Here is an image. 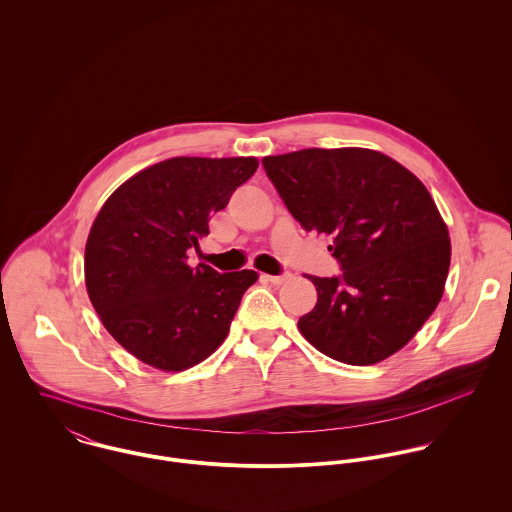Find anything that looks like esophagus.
Listing matches in <instances>:
<instances>
[{"instance_id":"1","label":"esophagus","mask_w":512,"mask_h":512,"mask_svg":"<svg viewBox=\"0 0 512 512\" xmlns=\"http://www.w3.org/2000/svg\"><path fill=\"white\" fill-rule=\"evenodd\" d=\"M262 280L264 282H270V284H274V286H280V284H284L286 280H290V274H282V276H262Z\"/></svg>"}]
</instances>
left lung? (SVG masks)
I'll use <instances>...</instances> for the list:
<instances>
[{
	"instance_id": "8db88e82",
	"label": "left lung",
	"mask_w": 512,
	"mask_h": 512,
	"mask_svg": "<svg viewBox=\"0 0 512 512\" xmlns=\"http://www.w3.org/2000/svg\"><path fill=\"white\" fill-rule=\"evenodd\" d=\"M262 165L293 219L333 238L329 250L341 266L333 278L309 276L317 303L297 321L303 337L347 365L400 351L438 307L451 258L424 183L363 147H309Z\"/></svg>"
}]
</instances>
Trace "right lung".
I'll return each instance as SVG.
<instances>
[{
    "label": "right lung",
    "instance_id": "add662e5",
    "mask_svg": "<svg viewBox=\"0 0 512 512\" xmlns=\"http://www.w3.org/2000/svg\"><path fill=\"white\" fill-rule=\"evenodd\" d=\"M254 157H173L118 187L94 220L84 250L88 297L108 333L161 370L205 361L228 335L254 270L191 268L209 220L246 183Z\"/></svg>",
    "mask_w": 512,
    "mask_h": 512
}]
</instances>
